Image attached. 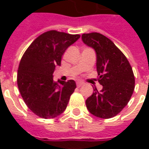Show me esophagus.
I'll return each mask as SVG.
<instances>
[{
    "mask_svg": "<svg viewBox=\"0 0 149 149\" xmlns=\"http://www.w3.org/2000/svg\"><path fill=\"white\" fill-rule=\"evenodd\" d=\"M84 83H83V82H77V86L78 88L81 87V86H82V85H84Z\"/></svg>",
    "mask_w": 149,
    "mask_h": 149,
    "instance_id": "esophagus-1",
    "label": "esophagus"
}]
</instances>
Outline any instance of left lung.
<instances>
[{"mask_svg":"<svg viewBox=\"0 0 149 149\" xmlns=\"http://www.w3.org/2000/svg\"><path fill=\"white\" fill-rule=\"evenodd\" d=\"M82 40L97 54L98 81L103 88L86 100V107L93 115L112 118L128 104L133 93L135 77L124 53L108 37L98 33L82 34Z\"/></svg>","mask_w":149,"mask_h":149,"instance_id":"obj_1","label":"left lung"}]
</instances>
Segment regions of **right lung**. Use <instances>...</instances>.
Masks as SVG:
<instances>
[{
	"instance_id": "add662e5",
	"label": "right lung",
	"mask_w": 149,
	"mask_h": 149,
	"mask_svg": "<svg viewBox=\"0 0 149 149\" xmlns=\"http://www.w3.org/2000/svg\"><path fill=\"white\" fill-rule=\"evenodd\" d=\"M80 37L48 31L34 40L21 58L17 72L18 88L29 109L41 118L61 115L77 87L73 80L53 81V72L56 66L61 65L65 50Z\"/></svg>"
}]
</instances>
